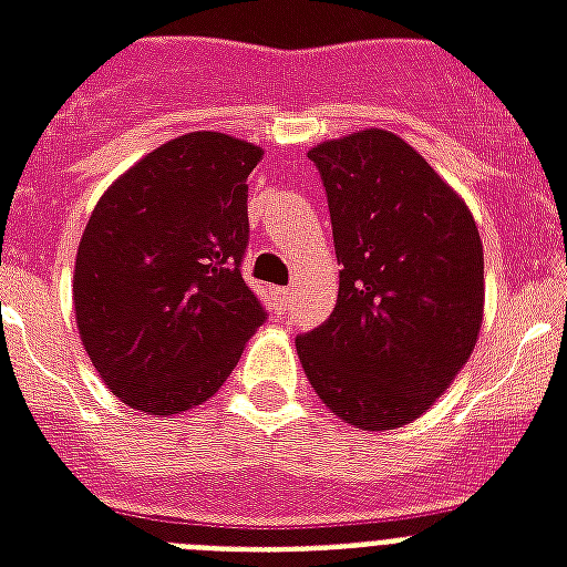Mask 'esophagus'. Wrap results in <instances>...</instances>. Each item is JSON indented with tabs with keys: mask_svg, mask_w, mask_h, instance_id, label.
Wrapping results in <instances>:
<instances>
[{
	"mask_svg": "<svg viewBox=\"0 0 567 567\" xmlns=\"http://www.w3.org/2000/svg\"><path fill=\"white\" fill-rule=\"evenodd\" d=\"M288 297H291V288H274V300H276V309L282 311L288 306Z\"/></svg>",
	"mask_w": 567,
	"mask_h": 567,
	"instance_id": "esophagus-1",
	"label": "esophagus"
}]
</instances>
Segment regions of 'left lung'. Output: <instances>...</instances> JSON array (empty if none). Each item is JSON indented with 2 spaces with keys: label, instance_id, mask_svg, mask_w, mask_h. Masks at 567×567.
Listing matches in <instances>:
<instances>
[{
  "label": "left lung",
  "instance_id": "obj_1",
  "mask_svg": "<svg viewBox=\"0 0 567 567\" xmlns=\"http://www.w3.org/2000/svg\"><path fill=\"white\" fill-rule=\"evenodd\" d=\"M327 188L338 302L297 336L329 412L382 432L421 417L471 359L483 327V240L462 196L385 128L309 153Z\"/></svg>",
  "mask_w": 567,
  "mask_h": 567
}]
</instances>
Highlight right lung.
<instances>
[{
  "label": "right lung",
  "mask_w": 567,
  "mask_h": 567,
  "mask_svg": "<svg viewBox=\"0 0 567 567\" xmlns=\"http://www.w3.org/2000/svg\"><path fill=\"white\" fill-rule=\"evenodd\" d=\"M261 146L173 137L93 208L73 274L75 327L102 382L146 414L217 394L267 311L240 276L247 176Z\"/></svg>",
  "instance_id": "1"
}]
</instances>
